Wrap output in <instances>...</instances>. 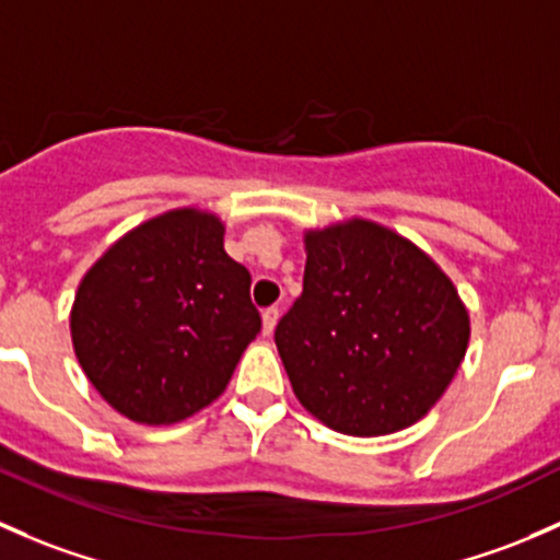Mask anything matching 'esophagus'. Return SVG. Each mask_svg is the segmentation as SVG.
<instances>
[{"label":"esophagus","mask_w":560,"mask_h":560,"mask_svg":"<svg viewBox=\"0 0 560 560\" xmlns=\"http://www.w3.org/2000/svg\"><path fill=\"white\" fill-rule=\"evenodd\" d=\"M278 318H280V310H278V307L264 310V315H261V323H264V337H272L275 326H278Z\"/></svg>","instance_id":"34e87169"}]
</instances>
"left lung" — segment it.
I'll use <instances>...</instances> for the list:
<instances>
[{"label": "left lung", "instance_id": "8db88e82", "mask_svg": "<svg viewBox=\"0 0 560 560\" xmlns=\"http://www.w3.org/2000/svg\"><path fill=\"white\" fill-rule=\"evenodd\" d=\"M304 291L275 331L299 405L348 436L418 423L469 348L458 288L423 247L361 215L304 229Z\"/></svg>", "mask_w": 560, "mask_h": 560}]
</instances>
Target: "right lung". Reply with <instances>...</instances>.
<instances>
[{"instance_id":"1","label":"right lung","mask_w":560,"mask_h":560,"mask_svg":"<svg viewBox=\"0 0 560 560\" xmlns=\"http://www.w3.org/2000/svg\"><path fill=\"white\" fill-rule=\"evenodd\" d=\"M223 234L218 212L175 207L115 240L80 280L74 359L124 418L172 425L210 407L261 331Z\"/></svg>"}]
</instances>
